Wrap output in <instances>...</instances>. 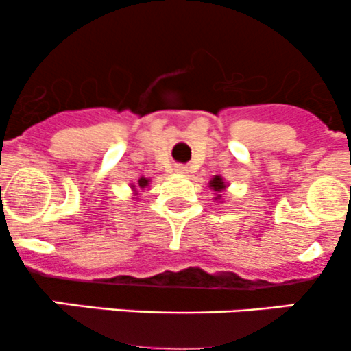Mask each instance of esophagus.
<instances>
[{
	"mask_svg": "<svg viewBox=\"0 0 351 351\" xmlns=\"http://www.w3.org/2000/svg\"><path fill=\"white\" fill-rule=\"evenodd\" d=\"M175 171L178 173V175H185V173H189V168H186V166H183V165H176Z\"/></svg>",
	"mask_w": 351,
	"mask_h": 351,
	"instance_id": "obj_1",
	"label": "esophagus"
}]
</instances>
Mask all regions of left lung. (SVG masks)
I'll return each mask as SVG.
<instances>
[{
  "label": "left lung",
  "mask_w": 351,
  "mask_h": 351,
  "mask_svg": "<svg viewBox=\"0 0 351 351\" xmlns=\"http://www.w3.org/2000/svg\"><path fill=\"white\" fill-rule=\"evenodd\" d=\"M208 185H210V189L214 190L215 193H217V195H215V200H219V198L222 197L221 192H222V190H226V182H224V180H222L221 176H214V178L210 180V183H208Z\"/></svg>",
  "instance_id": "8db88e82"
}]
</instances>
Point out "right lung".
I'll list each match as a JSON object with an SVG mask.
<instances>
[{
  "mask_svg": "<svg viewBox=\"0 0 351 351\" xmlns=\"http://www.w3.org/2000/svg\"><path fill=\"white\" fill-rule=\"evenodd\" d=\"M147 185H149V180L144 178V176H141L139 182H137V185H132V189H134V192H136V195H137V192H139V190H144Z\"/></svg>",
  "mask_w": 351,
  "mask_h": 351,
  "instance_id": "add662e5",
  "label": "right lung"
}]
</instances>
